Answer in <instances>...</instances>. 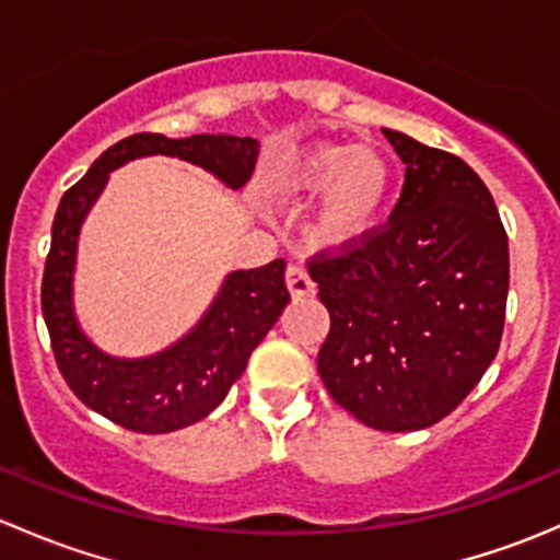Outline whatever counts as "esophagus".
<instances>
[{"label":"esophagus","mask_w":560,"mask_h":560,"mask_svg":"<svg viewBox=\"0 0 560 560\" xmlns=\"http://www.w3.org/2000/svg\"><path fill=\"white\" fill-rule=\"evenodd\" d=\"M287 290H290L292 298H308L314 295V281L312 276L306 273V270L301 268V265H290L287 268Z\"/></svg>","instance_id":"1"}]
</instances>
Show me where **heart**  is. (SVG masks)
<instances>
[{"instance_id": "1", "label": "heart", "mask_w": 560, "mask_h": 560, "mask_svg": "<svg viewBox=\"0 0 560 560\" xmlns=\"http://www.w3.org/2000/svg\"><path fill=\"white\" fill-rule=\"evenodd\" d=\"M270 191L287 202L319 195L314 217L319 241L352 246L380 228L393 191V167L374 145L316 143L276 167Z\"/></svg>"}]
</instances>
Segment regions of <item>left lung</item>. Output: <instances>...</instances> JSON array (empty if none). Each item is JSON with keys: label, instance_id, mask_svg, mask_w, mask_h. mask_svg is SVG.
Returning <instances> with one entry per match:
<instances>
[{"label": "left lung", "instance_id": "left-lung-1", "mask_svg": "<svg viewBox=\"0 0 560 560\" xmlns=\"http://www.w3.org/2000/svg\"><path fill=\"white\" fill-rule=\"evenodd\" d=\"M406 165L389 222L308 273L330 312L316 358L336 404L376 431H422L477 387L499 352L510 244L493 197L447 151L382 129Z\"/></svg>", "mask_w": 560, "mask_h": 560}]
</instances>
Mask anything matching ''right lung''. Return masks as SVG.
Instances as JSON below:
<instances>
[{"instance_id":"obj_1","label":"right lung","mask_w":560,"mask_h":560,"mask_svg":"<svg viewBox=\"0 0 560 560\" xmlns=\"http://www.w3.org/2000/svg\"><path fill=\"white\" fill-rule=\"evenodd\" d=\"M156 154L178 156L217 175L230 189H241L252 178L259 143L235 135L165 138L154 132L118 140L61 197L43 273V316L61 376L89 409L138 433H171L211 415L290 303L287 262L273 259L262 268L224 276L200 322L149 358H113L81 330L72 279L83 219L103 195L107 175L127 162Z\"/></svg>"}]
</instances>
